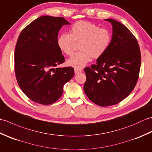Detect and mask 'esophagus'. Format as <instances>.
<instances>
[{"label":"esophagus","instance_id":"obj_1","mask_svg":"<svg viewBox=\"0 0 152 152\" xmlns=\"http://www.w3.org/2000/svg\"><path fill=\"white\" fill-rule=\"evenodd\" d=\"M74 72H75V74H78L79 73L82 72V70L78 69H74Z\"/></svg>","mask_w":152,"mask_h":152}]
</instances>
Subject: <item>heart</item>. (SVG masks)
Masks as SVG:
<instances>
[{
	"instance_id": "1",
	"label": "heart",
	"mask_w": 152,
	"mask_h": 152,
	"mask_svg": "<svg viewBox=\"0 0 152 152\" xmlns=\"http://www.w3.org/2000/svg\"><path fill=\"white\" fill-rule=\"evenodd\" d=\"M111 34L106 28L88 21L75 23L70 28V34L62 33L58 37L57 44L59 49L66 56L73 53L75 43H80L79 50L67 61L69 66L82 69L91 58L99 59L107 51L110 44Z\"/></svg>"
}]
</instances>
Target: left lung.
I'll list each match as a JSON object with an SVG mask.
<instances>
[{
    "label": "left lung",
    "mask_w": 152,
    "mask_h": 152,
    "mask_svg": "<svg viewBox=\"0 0 152 152\" xmlns=\"http://www.w3.org/2000/svg\"><path fill=\"white\" fill-rule=\"evenodd\" d=\"M112 25L107 51L91 68H85L83 90L95 104L108 106L118 104L133 91L139 74L141 55L138 42L124 25L106 19Z\"/></svg>",
    "instance_id": "left-lung-1"
}]
</instances>
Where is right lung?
<instances>
[{"instance_id": "right-lung-1", "label": "right lung", "mask_w": 152, "mask_h": 152, "mask_svg": "<svg viewBox=\"0 0 152 152\" xmlns=\"http://www.w3.org/2000/svg\"><path fill=\"white\" fill-rule=\"evenodd\" d=\"M64 18L43 15L21 31L14 55L15 72L21 89L31 101L49 105L63 95V86L74 75L72 67L57 68L64 58L57 44Z\"/></svg>"}]
</instances>
